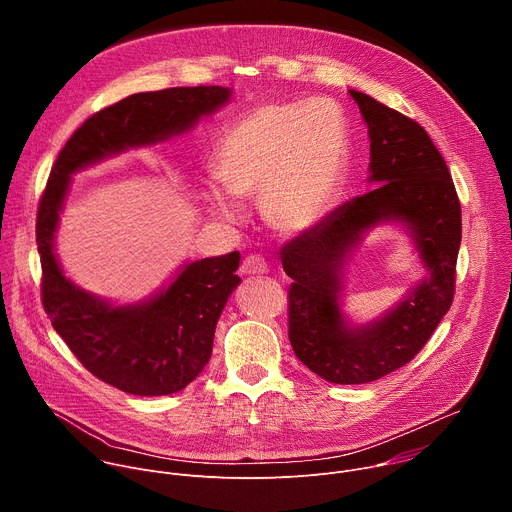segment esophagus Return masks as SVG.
<instances>
[{"instance_id":"34e87169","label":"esophagus","mask_w":512,"mask_h":512,"mask_svg":"<svg viewBox=\"0 0 512 512\" xmlns=\"http://www.w3.org/2000/svg\"><path fill=\"white\" fill-rule=\"evenodd\" d=\"M241 273L243 275H263V273H267V261L259 255H251L243 261Z\"/></svg>"}]
</instances>
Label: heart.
Segmentation results:
<instances>
[{
	"instance_id": "b5f03b06",
	"label": "heart",
	"mask_w": 512,
	"mask_h": 512,
	"mask_svg": "<svg viewBox=\"0 0 512 512\" xmlns=\"http://www.w3.org/2000/svg\"><path fill=\"white\" fill-rule=\"evenodd\" d=\"M346 133L342 111L326 101L257 107L235 121L216 148L214 174L226 190L204 184L202 200L218 218L237 225L245 218L237 198H259L275 233L304 235L322 223L332 204L340 156L331 148Z\"/></svg>"
}]
</instances>
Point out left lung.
Segmentation results:
<instances>
[{
	"label": "left lung",
	"instance_id": "left-lung-1",
	"mask_svg": "<svg viewBox=\"0 0 512 512\" xmlns=\"http://www.w3.org/2000/svg\"><path fill=\"white\" fill-rule=\"evenodd\" d=\"M367 123L369 184L312 231L281 249L289 285V342L318 377L338 385L377 381L407 364L448 314L462 241L460 200L425 129L360 91H348ZM379 224L408 233L424 277L383 317L352 325L343 314L345 267Z\"/></svg>",
	"mask_w": 512,
	"mask_h": 512
}]
</instances>
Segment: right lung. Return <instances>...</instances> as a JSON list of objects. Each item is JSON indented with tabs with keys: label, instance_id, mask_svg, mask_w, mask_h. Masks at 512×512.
Returning <instances> with one entry per match:
<instances>
[{
	"label": "right lung",
	"instance_id": "obj_1",
	"mask_svg": "<svg viewBox=\"0 0 512 512\" xmlns=\"http://www.w3.org/2000/svg\"><path fill=\"white\" fill-rule=\"evenodd\" d=\"M233 97L227 87L135 93L89 117L58 154L38 208L36 243L42 304L54 330L97 379L139 397L188 387L212 354L216 322L241 283L239 251L184 261L156 294L113 304L62 271L56 231L72 176L127 150L150 148L190 131Z\"/></svg>",
	"mask_w": 512,
	"mask_h": 512
}]
</instances>
